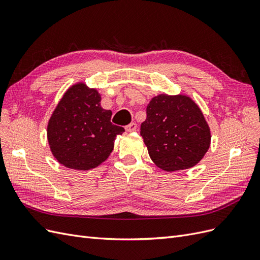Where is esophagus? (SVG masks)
Masks as SVG:
<instances>
[{
    "instance_id": "esophagus-1",
    "label": "esophagus",
    "mask_w": 260,
    "mask_h": 260,
    "mask_svg": "<svg viewBox=\"0 0 260 260\" xmlns=\"http://www.w3.org/2000/svg\"><path fill=\"white\" fill-rule=\"evenodd\" d=\"M137 123L136 122H131V123H129L127 127H125V130H127L128 132H133V131H136L137 130Z\"/></svg>"
}]
</instances>
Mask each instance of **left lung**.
Masks as SVG:
<instances>
[{
    "label": "left lung",
    "instance_id": "left-lung-1",
    "mask_svg": "<svg viewBox=\"0 0 260 260\" xmlns=\"http://www.w3.org/2000/svg\"><path fill=\"white\" fill-rule=\"evenodd\" d=\"M141 137L148 155L165 171L198 165L210 146V129L201 108L187 95L158 94L146 107Z\"/></svg>",
    "mask_w": 260,
    "mask_h": 260
}]
</instances>
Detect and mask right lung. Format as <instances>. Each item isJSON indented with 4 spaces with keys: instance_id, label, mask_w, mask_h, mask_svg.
I'll return each instance as SVG.
<instances>
[{
    "instance_id": "1",
    "label": "right lung",
    "mask_w": 260,
    "mask_h": 260,
    "mask_svg": "<svg viewBox=\"0 0 260 260\" xmlns=\"http://www.w3.org/2000/svg\"><path fill=\"white\" fill-rule=\"evenodd\" d=\"M101 94L78 82L64 93L48 122V141L57 161L70 169L90 170L105 161L124 129L111 122Z\"/></svg>"
}]
</instances>
